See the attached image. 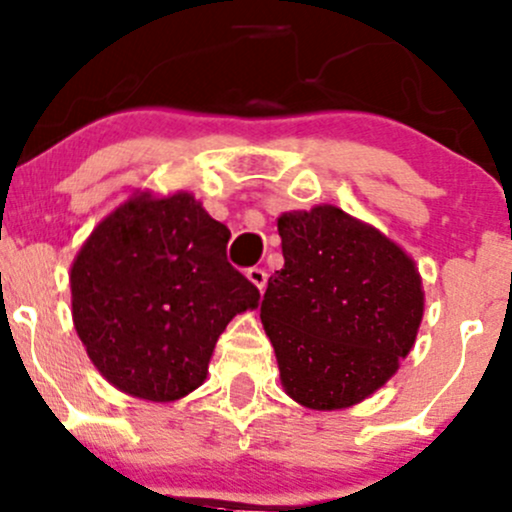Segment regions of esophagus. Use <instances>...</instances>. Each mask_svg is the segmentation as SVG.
<instances>
[{
	"label": "esophagus",
	"instance_id": "obj_1",
	"mask_svg": "<svg viewBox=\"0 0 512 512\" xmlns=\"http://www.w3.org/2000/svg\"><path fill=\"white\" fill-rule=\"evenodd\" d=\"M246 278H249L254 285L258 287V292L266 290V282H268V273L263 268H249L246 270Z\"/></svg>",
	"mask_w": 512,
	"mask_h": 512
}]
</instances>
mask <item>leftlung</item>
<instances>
[{
	"instance_id": "left-lung-1",
	"label": "left lung",
	"mask_w": 512,
	"mask_h": 512,
	"mask_svg": "<svg viewBox=\"0 0 512 512\" xmlns=\"http://www.w3.org/2000/svg\"><path fill=\"white\" fill-rule=\"evenodd\" d=\"M285 266L261 302L280 383L309 410H345L386 386L417 340V263L374 225L338 206L278 218Z\"/></svg>"
}]
</instances>
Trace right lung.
<instances>
[{
	"label": "right lung",
	"mask_w": 512,
	"mask_h": 512,
	"mask_svg": "<svg viewBox=\"0 0 512 512\" xmlns=\"http://www.w3.org/2000/svg\"><path fill=\"white\" fill-rule=\"evenodd\" d=\"M227 242L189 191H136L90 232L71 263V316L114 388L174 402L206 381L222 330L261 299Z\"/></svg>",
	"instance_id": "add662e5"
}]
</instances>
